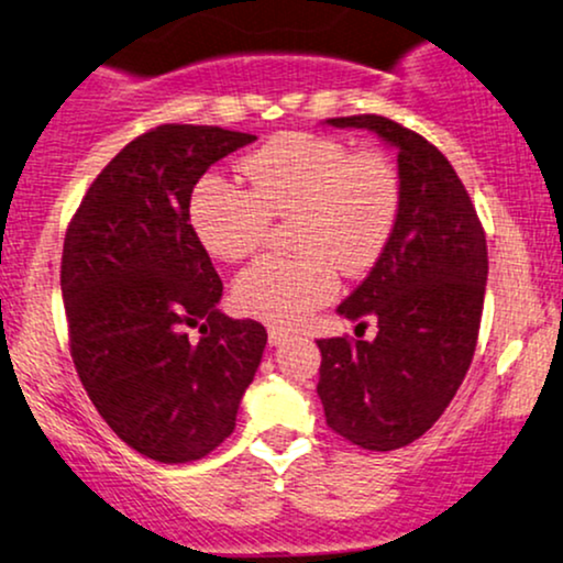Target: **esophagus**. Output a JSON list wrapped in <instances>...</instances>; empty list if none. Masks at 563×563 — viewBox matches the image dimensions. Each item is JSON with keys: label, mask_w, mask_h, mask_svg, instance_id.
<instances>
[{"label": "esophagus", "mask_w": 563, "mask_h": 563, "mask_svg": "<svg viewBox=\"0 0 563 563\" xmlns=\"http://www.w3.org/2000/svg\"><path fill=\"white\" fill-rule=\"evenodd\" d=\"M290 339V333L288 331H283V328H277V325H273L267 331V341H269V346H280V344H286V341Z\"/></svg>", "instance_id": "esophagus-1"}]
</instances>
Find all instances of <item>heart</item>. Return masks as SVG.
<instances>
[{
  "mask_svg": "<svg viewBox=\"0 0 563 563\" xmlns=\"http://www.w3.org/2000/svg\"><path fill=\"white\" fill-rule=\"evenodd\" d=\"M251 190L206 177L190 200L198 241L222 262L267 243L275 219H296V256H264L238 275L241 312L296 325L339 290V269L363 275L380 260L402 211V177L389 153L352 151L325 134L290 132L243 161Z\"/></svg>",
  "mask_w": 563,
  "mask_h": 563,
  "instance_id": "b5f03b06",
  "label": "heart"
}]
</instances>
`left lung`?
Here are the masks:
<instances>
[{"label":"left lung","instance_id":"left-lung-1","mask_svg":"<svg viewBox=\"0 0 563 563\" xmlns=\"http://www.w3.org/2000/svg\"><path fill=\"white\" fill-rule=\"evenodd\" d=\"M371 129L397 147L402 211L371 275L341 301L373 341L320 339L318 394L325 423L365 450L416 442L461 389L479 339L487 238L468 190L442 153L386 115L328 119Z\"/></svg>","mask_w":563,"mask_h":563}]
</instances>
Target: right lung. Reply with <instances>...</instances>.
<instances>
[{
  "mask_svg": "<svg viewBox=\"0 0 563 563\" xmlns=\"http://www.w3.org/2000/svg\"><path fill=\"white\" fill-rule=\"evenodd\" d=\"M254 140L161 124L97 174L68 222L60 288L76 373L119 439L158 463L217 450L262 363L267 331L219 312L222 280L190 224L198 179Z\"/></svg>",
  "mask_w": 563,
  "mask_h": 563,
  "instance_id": "obj_1",
  "label": "right lung"
}]
</instances>
